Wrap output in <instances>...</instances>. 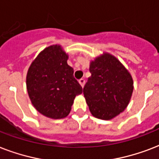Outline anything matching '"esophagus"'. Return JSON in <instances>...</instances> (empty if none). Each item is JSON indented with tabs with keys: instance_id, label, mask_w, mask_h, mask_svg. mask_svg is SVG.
<instances>
[{
	"instance_id": "1",
	"label": "esophagus",
	"mask_w": 159,
	"mask_h": 159,
	"mask_svg": "<svg viewBox=\"0 0 159 159\" xmlns=\"http://www.w3.org/2000/svg\"><path fill=\"white\" fill-rule=\"evenodd\" d=\"M79 83H80V84L82 87H84V84H85V80H84V79H80V80H79Z\"/></svg>"
}]
</instances>
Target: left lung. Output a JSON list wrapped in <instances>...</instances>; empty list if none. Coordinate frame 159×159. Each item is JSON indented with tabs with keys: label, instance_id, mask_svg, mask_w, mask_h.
<instances>
[{
	"label": "left lung",
	"instance_id": "left-lung-1",
	"mask_svg": "<svg viewBox=\"0 0 159 159\" xmlns=\"http://www.w3.org/2000/svg\"><path fill=\"white\" fill-rule=\"evenodd\" d=\"M89 71L91 76L83 89L89 111L97 119H114L129 103L134 90L132 76L109 53H104L90 61Z\"/></svg>",
	"mask_w": 159,
	"mask_h": 159
}]
</instances>
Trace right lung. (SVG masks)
Returning a JSON list of instances; mask_svg holds the SVG:
<instances>
[{"mask_svg": "<svg viewBox=\"0 0 159 159\" xmlns=\"http://www.w3.org/2000/svg\"><path fill=\"white\" fill-rule=\"evenodd\" d=\"M69 55L61 45L48 46L37 55L26 75V89L35 109L53 119L68 116L76 95L83 92L67 64Z\"/></svg>", "mask_w": 159, "mask_h": 159, "instance_id": "add662e5", "label": "right lung"}]
</instances>
